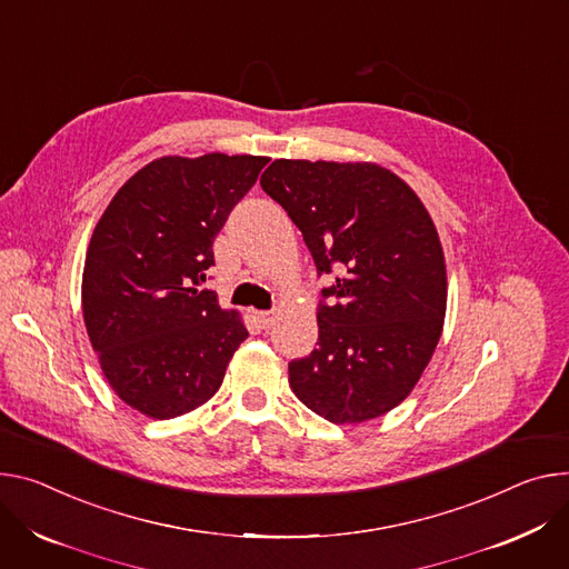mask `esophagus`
Returning <instances> with one entry per match:
<instances>
[{"mask_svg":"<svg viewBox=\"0 0 569 569\" xmlns=\"http://www.w3.org/2000/svg\"><path fill=\"white\" fill-rule=\"evenodd\" d=\"M256 318H258V322H261L263 329H270L277 322V313L274 311H258Z\"/></svg>","mask_w":569,"mask_h":569,"instance_id":"1","label":"esophagus"}]
</instances>
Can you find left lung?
<instances>
[{"label": "left lung", "instance_id": "obj_1", "mask_svg": "<svg viewBox=\"0 0 569 569\" xmlns=\"http://www.w3.org/2000/svg\"><path fill=\"white\" fill-rule=\"evenodd\" d=\"M261 188L283 206L322 288L318 349L288 363L290 388L333 425L383 416L416 388L442 333L445 256L425 203L375 163L274 161Z\"/></svg>", "mask_w": 569, "mask_h": 569}]
</instances>
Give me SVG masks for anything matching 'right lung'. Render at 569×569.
Here are the masks:
<instances>
[{
  "instance_id": "1",
  "label": "right lung",
  "mask_w": 569,
  "mask_h": 569,
  "mask_svg": "<svg viewBox=\"0 0 569 569\" xmlns=\"http://www.w3.org/2000/svg\"><path fill=\"white\" fill-rule=\"evenodd\" d=\"M266 157H163L111 199L90 238L83 320L111 388L142 416L170 420L209 401L249 336L199 288L213 240Z\"/></svg>"
}]
</instances>
